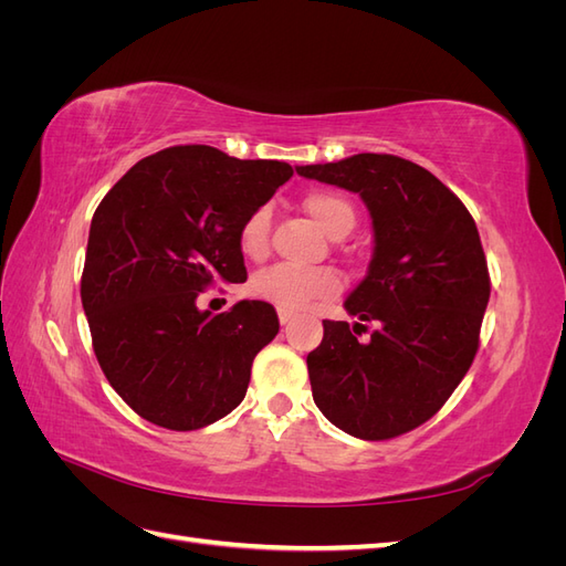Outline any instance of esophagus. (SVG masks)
<instances>
[{
  "instance_id": "obj_1",
  "label": "esophagus",
  "mask_w": 566,
  "mask_h": 566,
  "mask_svg": "<svg viewBox=\"0 0 566 566\" xmlns=\"http://www.w3.org/2000/svg\"><path fill=\"white\" fill-rule=\"evenodd\" d=\"M295 318V312H290V310H279V321L285 325V323H290Z\"/></svg>"
}]
</instances>
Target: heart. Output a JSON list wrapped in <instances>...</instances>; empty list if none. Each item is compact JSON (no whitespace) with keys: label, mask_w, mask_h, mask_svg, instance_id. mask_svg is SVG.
Here are the masks:
<instances>
[{"label":"heart","mask_w":566,"mask_h":566,"mask_svg":"<svg viewBox=\"0 0 566 566\" xmlns=\"http://www.w3.org/2000/svg\"><path fill=\"white\" fill-rule=\"evenodd\" d=\"M304 212L314 219V224L328 233L331 238L347 235L354 227L356 214L352 205L328 191L310 193L304 200ZM269 227L271 212L269 208L254 210L238 233V245L248 260H264L269 252ZM252 290L266 302H273L281 310L300 312L318 300H331L339 293V279L331 269H297L279 264L262 273H256L252 281Z\"/></svg>","instance_id":"1"}]
</instances>
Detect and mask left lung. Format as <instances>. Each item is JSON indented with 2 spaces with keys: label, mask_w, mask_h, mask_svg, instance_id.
<instances>
[{
  "label": "left lung",
  "mask_w": 566,
  "mask_h": 566,
  "mask_svg": "<svg viewBox=\"0 0 566 566\" xmlns=\"http://www.w3.org/2000/svg\"><path fill=\"white\" fill-rule=\"evenodd\" d=\"M295 169L358 193L373 219L368 273L345 300L361 323L323 321L306 356L314 401L356 439L406 434L447 403L479 349L491 283L474 219L432 172L397 156ZM364 322L376 328L358 340Z\"/></svg>",
  "instance_id": "obj_1"
}]
</instances>
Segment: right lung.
Returning <instances> with one entry per match:
<instances>
[{"mask_svg": "<svg viewBox=\"0 0 566 566\" xmlns=\"http://www.w3.org/2000/svg\"><path fill=\"white\" fill-rule=\"evenodd\" d=\"M293 177L279 160L175 146L136 163L94 212L82 306L101 370L144 420L188 432L245 399L254 356L279 333L271 304L198 310L214 281L248 279L238 233Z\"/></svg>", "mask_w": 566, "mask_h": 566, "instance_id": "1", "label": "right lung"}]
</instances>
